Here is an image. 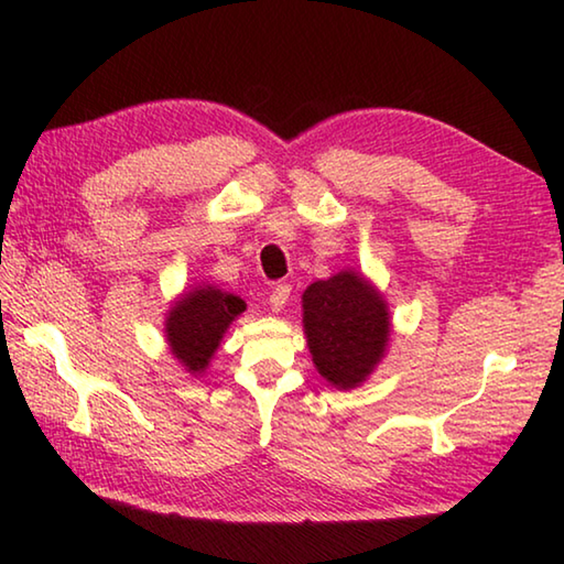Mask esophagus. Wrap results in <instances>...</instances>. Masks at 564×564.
<instances>
[{"mask_svg":"<svg viewBox=\"0 0 564 564\" xmlns=\"http://www.w3.org/2000/svg\"><path fill=\"white\" fill-rule=\"evenodd\" d=\"M289 295H291V285H285V283L275 285V289H273V291H271V295H269V305H271V311L281 313V311L285 308V303H289Z\"/></svg>","mask_w":564,"mask_h":564,"instance_id":"obj_1","label":"esophagus"}]
</instances>
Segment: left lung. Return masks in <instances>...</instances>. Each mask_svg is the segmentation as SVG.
I'll list each match as a JSON object with an SVG mask.
<instances>
[{
    "label": "left lung",
    "mask_w": 564,
    "mask_h": 564,
    "mask_svg": "<svg viewBox=\"0 0 564 564\" xmlns=\"http://www.w3.org/2000/svg\"><path fill=\"white\" fill-rule=\"evenodd\" d=\"M382 293L357 271L315 281L303 293V327L315 370L337 389L360 387L389 343Z\"/></svg>",
    "instance_id": "left-lung-1"
}]
</instances>
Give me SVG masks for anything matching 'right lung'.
<instances>
[{"mask_svg":"<svg viewBox=\"0 0 564 564\" xmlns=\"http://www.w3.org/2000/svg\"><path fill=\"white\" fill-rule=\"evenodd\" d=\"M247 311L239 295L217 289V285H197L172 303L165 321L170 352L177 357L189 375L207 370L214 352L227 327Z\"/></svg>","mask_w":564,"mask_h":564,"instance_id":"1","label":"right lung"}]
</instances>
